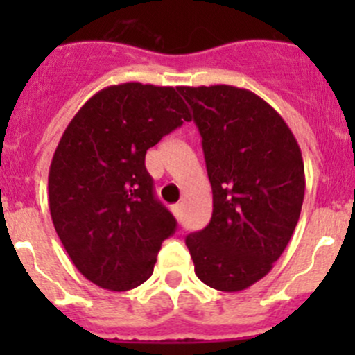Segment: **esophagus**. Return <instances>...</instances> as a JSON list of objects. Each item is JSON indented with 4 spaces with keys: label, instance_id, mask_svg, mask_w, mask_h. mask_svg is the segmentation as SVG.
Returning a JSON list of instances; mask_svg holds the SVG:
<instances>
[{
    "label": "esophagus",
    "instance_id": "esophagus-1",
    "mask_svg": "<svg viewBox=\"0 0 355 355\" xmlns=\"http://www.w3.org/2000/svg\"><path fill=\"white\" fill-rule=\"evenodd\" d=\"M171 211H173V214L177 218L182 216V204H175V206H171Z\"/></svg>",
    "mask_w": 355,
    "mask_h": 355
}]
</instances>
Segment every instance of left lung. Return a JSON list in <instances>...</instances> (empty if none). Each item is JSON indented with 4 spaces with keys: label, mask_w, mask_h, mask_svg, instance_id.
<instances>
[{
    "label": "left lung",
    "mask_w": 355,
    "mask_h": 355,
    "mask_svg": "<svg viewBox=\"0 0 355 355\" xmlns=\"http://www.w3.org/2000/svg\"><path fill=\"white\" fill-rule=\"evenodd\" d=\"M202 137L213 214L189 234L198 278L239 292L266 277L292 237L306 177L299 144L264 99L234 85L177 87Z\"/></svg>",
    "instance_id": "obj_1"
}]
</instances>
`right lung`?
<instances>
[{
    "label": "right lung",
    "mask_w": 355,
    "mask_h": 355,
    "mask_svg": "<svg viewBox=\"0 0 355 355\" xmlns=\"http://www.w3.org/2000/svg\"><path fill=\"white\" fill-rule=\"evenodd\" d=\"M191 118L175 87L127 82L96 92L63 132L49 211L71 263L98 287L125 292L153 275L177 221L155 198L146 153Z\"/></svg>",
    "instance_id": "1"
}]
</instances>
